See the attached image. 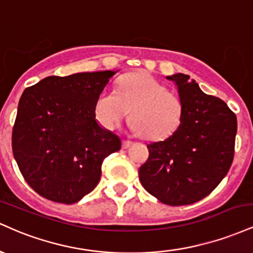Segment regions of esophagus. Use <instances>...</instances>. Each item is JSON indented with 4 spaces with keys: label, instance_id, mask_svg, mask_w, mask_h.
Segmentation results:
<instances>
[{
    "label": "esophagus",
    "instance_id": "34e87169",
    "mask_svg": "<svg viewBox=\"0 0 253 253\" xmlns=\"http://www.w3.org/2000/svg\"><path fill=\"white\" fill-rule=\"evenodd\" d=\"M130 145H132V141H129V140H124V141H123V149H128Z\"/></svg>",
    "mask_w": 253,
    "mask_h": 253
}]
</instances>
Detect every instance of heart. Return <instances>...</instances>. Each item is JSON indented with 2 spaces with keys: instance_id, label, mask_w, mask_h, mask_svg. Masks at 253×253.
<instances>
[{
  "instance_id": "1",
  "label": "heart",
  "mask_w": 253,
  "mask_h": 253,
  "mask_svg": "<svg viewBox=\"0 0 253 253\" xmlns=\"http://www.w3.org/2000/svg\"><path fill=\"white\" fill-rule=\"evenodd\" d=\"M129 115L130 128L149 140H162L178 128L184 114L181 97L147 74L135 72L119 80L117 90H104L95 115L104 128L114 129Z\"/></svg>"
}]
</instances>
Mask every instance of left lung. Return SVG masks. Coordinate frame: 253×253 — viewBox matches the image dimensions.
<instances>
[{
  "label": "left lung",
  "mask_w": 253,
  "mask_h": 253,
  "mask_svg": "<svg viewBox=\"0 0 253 253\" xmlns=\"http://www.w3.org/2000/svg\"><path fill=\"white\" fill-rule=\"evenodd\" d=\"M168 80L178 86L184 114L172 135L147 145L149 158L139 169V179L164 205L185 206L210 195L227 175L237 117L221 98L205 94L187 75Z\"/></svg>",
  "instance_id": "1"
}]
</instances>
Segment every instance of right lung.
<instances>
[{"label":"right lung","instance_id":"obj_1","mask_svg":"<svg viewBox=\"0 0 253 253\" xmlns=\"http://www.w3.org/2000/svg\"><path fill=\"white\" fill-rule=\"evenodd\" d=\"M113 71L50 76L25 89L11 147L26 182L50 201L71 205L94 190L104 158L121 149L96 121L95 103Z\"/></svg>","mask_w":253,"mask_h":253}]
</instances>
